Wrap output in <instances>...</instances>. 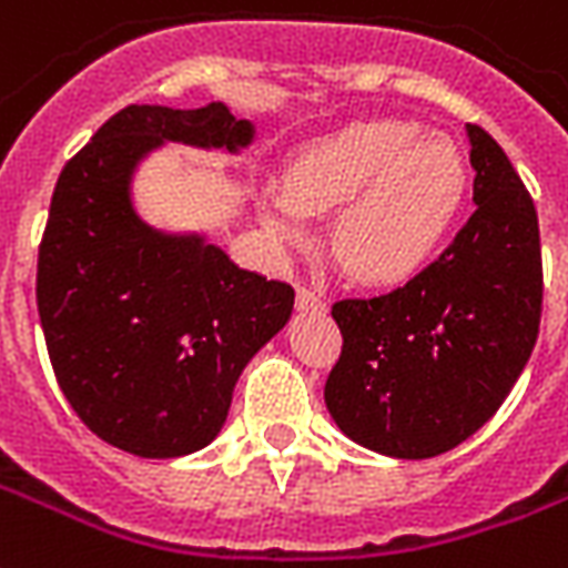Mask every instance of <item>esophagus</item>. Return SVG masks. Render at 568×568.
Here are the masks:
<instances>
[{"instance_id":"esophagus-1","label":"esophagus","mask_w":568,"mask_h":568,"mask_svg":"<svg viewBox=\"0 0 568 568\" xmlns=\"http://www.w3.org/2000/svg\"><path fill=\"white\" fill-rule=\"evenodd\" d=\"M297 306H301V310L322 313V310H327V301H324L322 292H315L310 285H297Z\"/></svg>"}]
</instances>
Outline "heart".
Returning <instances> with one entry per match:
<instances>
[{"label":"heart","mask_w":568,"mask_h":568,"mask_svg":"<svg viewBox=\"0 0 568 568\" xmlns=\"http://www.w3.org/2000/svg\"><path fill=\"white\" fill-rule=\"evenodd\" d=\"M465 154L417 121L366 119L306 145L285 187L262 193L267 232L285 246L310 241L306 214L339 205L331 253L361 283H402L438 253L465 205Z\"/></svg>","instance_id":"heart-1"}]
</instances>
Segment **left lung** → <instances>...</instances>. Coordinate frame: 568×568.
Instances as JSON below:
<instances>
[{"instance_id":"1","label":"left lung","mask_w":568,"mask_h":568,"mask_svg":"<svg viewBox=\"0 0 568 568\" xmlns=\"http://www.w3.org/2000/svg\"><path fill=\"white\" fill-rule=\"evenodd\" d=\"M476 169L456 241L414 280L331 306L342 352L324 402L336 426L393 458H432L495 417L530 361L542 322L534 196L504 149L467 124Z\"/></svg>"}]
</instances>
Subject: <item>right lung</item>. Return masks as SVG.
<instances>
[{"mask_svg":"<svg viewBox=\"0 0 568 568\" xmlns=\"http://www.w3.org/2000/svg\"><path fill=\"white\" fill-rule=\"evenodd\" d=\"M250 133L220 103H130L55 181L34 288L43 339L77 417L124 453L175 458L211 444L237 375L292 315V285L151 232L128 199L136 160L163 140L235 149Z\"/></svg>","mask_w":568,"mask_h":568,"instance_id":"1","label":"right lung"}]
</instances>
